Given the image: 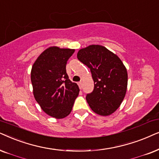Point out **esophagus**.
<instances>
[{"label": "esophagus", "mask_w": 159, "mask_h": 159, "mask_svg": "<svg viewBox=\"0 0 159 159\" xmlns=\"http://www.w3.org/2000/svg\"><path fill=\"white\" fill-rule=\"evenodd\" d=\"M78 86H79V88L81 89L82 87H83V84H82V82L81 81V82H78Z\"/></svg>", "instance_id": "obj_1"}]
</instances>
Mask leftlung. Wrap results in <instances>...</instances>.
<instances>
[{
  "label": "left lung",
  "instance_id": "left-lung-1",
  "mask_svg": "<svg viewBox=\"0 0 159 159\" xmlns=\"http://www.w3.org/2000/svg\"><path fill=\"white\" fill-rule=\"evenodd\" d=\"M77 57L90 69L94 80V90L86 97L91 109L100 116L111 115L125 97L128 82L125 66L117 55L100 45L81 48Z\"/></svg>",
  "mask_w": 159,
  "mask_h": 159
}]
</instances>
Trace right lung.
Here are the masks:
<instances>
[{
    "label": "right lung",
    "instance_id": "obj_1",
    "mask_svg": "<svg viewBox=\"0 0 159 159\" xmlns=\"http://www.w3.org/2000/svg\"><path fill=\"white\" fill-rule=\"evenodd\" d=\"M74 52L70 48L49 47L40 54L32 67L34 97L52 117L63 118L68 116L79 94L77 84L69 79L66 72L67 62Z\"/></svg>",
    "mask_w": 159,
    "mask_h": 159
}]
</instances>
